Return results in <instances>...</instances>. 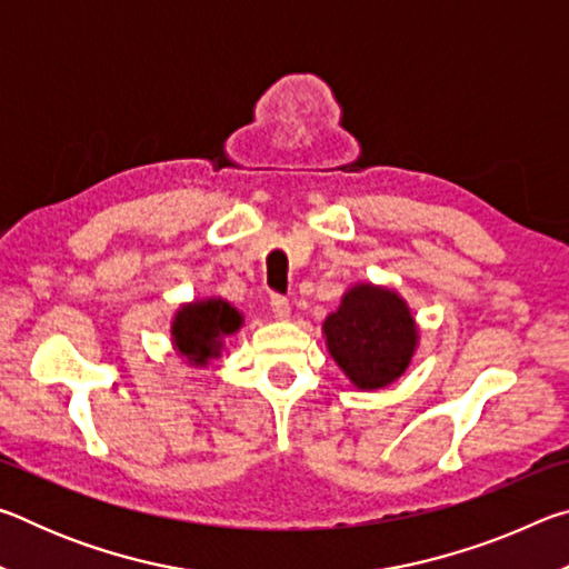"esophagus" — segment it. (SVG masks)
Instances as JSON below:
<instances>
[{
	"label": "esophagus",
	"instance_id": "obj_1",
	"mask_svg": "<svg viewBox=\"0 0 569 569\" xmlns=\"http://www.w3.org/2000/svg\"><path fill=\"white\" fill-rule=\"evenodd\" d=\"M271 311L276 319H288V313H291V303H288V298L281 293H273L271 296Z\"/></svg>",
	"mask_w": 569,
	"mask_h": 569
}]
</instances>
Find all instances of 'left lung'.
<instances>
[{
  "label": "left lung",
  "mask_w": 569,
  "mask_h": 569,
  "mask_svg": "<svg viewBox=\"0 0 569 569\" xmlns=\"http://www.w3.org/2000/svg\"><path fill=\"white\" fill-rule=\"evenodd\" d=\"M326 346L353 387L373 391L397 381L417 351L419 329L391 288L359 283L323 321Z\"/></svg>",
  "instance_id": "left-lung-1"
}]
</instances>
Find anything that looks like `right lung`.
<instances>
[{
  "label": "right lung",
  "instance_id": "1",
  "mask_svg": "<svg viewBox=\"0 0 569 569\" xmlns=\"http://www.w3.org/2000/svg\"><path fill=\"white\" fill-rule=\"evenodd\" d=\"M240 323H243V316L223 298L192 301L180 306L172 319V346L190 363L206 366L210 359H218L223 339L236 333Z\"/></svg>",
  "mask_w": 569,
  "mask_h": 569
}]
</instances>
